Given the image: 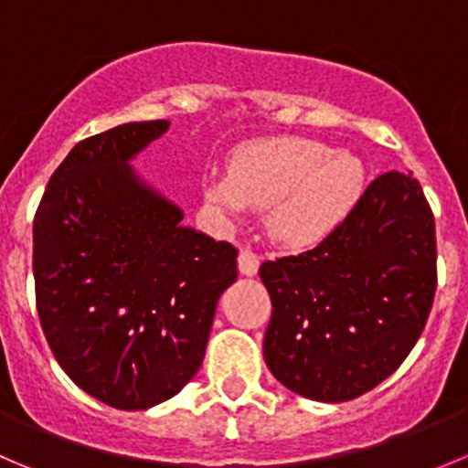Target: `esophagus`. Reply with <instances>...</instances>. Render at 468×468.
I'll return each instance as SVG.
<instances>
[{"instance_id": "esophagus-1", "label": "esophagus", "mask_w": 468, "mask_h": 468, "mask_svg": "<svg viewBox=\"0 0 468 468\" xmlns=\"http://www.w3.org/2000/svg\"><path fill=\"white\" fill-rule=\"evenodd\" d=\"M258 267H261V258H258L253 251H249V249H242V251H239V256H238L239 274L256 276L258 274Z\"/></svg>"}]
</instances>
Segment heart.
<instances>
[{
	"instance_id": "b5f03b06",
	"label": "heart",
	"mask_w": 468,
	"mask_h": 468,
	"mask_svg": "<svg viewBox=\"0 0 468 468\" xmlns=\"http://www.w3.org/2000/svg\"><path fill=\"white\" fill-rule=\"evenodd\" d=\"M364 187L366 166L355 153L281 137L239 146L229 176L206 180L203 198L226 219H238L249 206L267 207V235L285 249H306L349 215Z\"/></svg>"
}]
</instances>
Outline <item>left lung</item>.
<instances>
[{"label":"left lung","mask_w":468,"mask_h":468,"mask_svg":"<svg viewBox=\"0 0 468 468\" xmlns=\"http://www.w3.org/2000/svg\"><path fill=\"white\" fill-rule=\"evenodd\" d=\"M271 297L262 355L292 393L359 398L396 373L437 290L434 217L419 180L379 176L343 224L299 256L261 265Z\"/></svg>","instance_id":"8db88e82"}]
</instances>
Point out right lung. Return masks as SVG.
<instances>
[{
  "label": "right lung",
  "instance_id": "obj_1",
  "mask_svg": "<svg viewBox=\"0 0 468 468\" xmlns=\"http://www.w3.org/2000/svg\"><path fill=\"white\" fill-rule=\"evenodd\" d=\"M169 121L77 144L34 219L40 326L63 373L125 411L174 398L201 368L238 249L183 226V210L130 166Z\"/></svg>",
  "mask_w": 468,
  "mask_h": 468
}]
</instances>
